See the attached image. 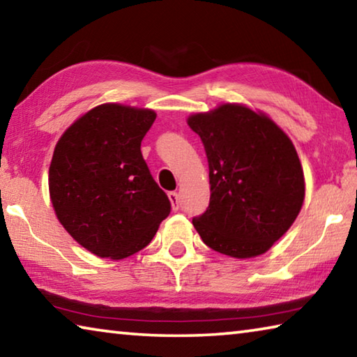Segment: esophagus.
<instances>
[{"instance_id":"esophagus-1","label":"esophagus","mask_w":357,"mask_h":357,"mask_svg":"<svg viewBox=\"0 0 357 357\" xmlns=\"http://www.w3.org/2000/svg\"><path fill=\"white\" fill-rule=\"evenodd\" d=\"M168 197H170L173 211H178L179 209V195H178V193L176 192H170V193H168Z\"/></svg>"}]
</instances>
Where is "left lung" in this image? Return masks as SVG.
Segmentation results:
<instances>
[{"label":"left lung","instance_id":"1","mask_svg":"<svg viewBox=\"0 0 357 357\" xmlns=\"http://www.w3.org/2000/svg\"><path fill=\"white\" fill-rule=\"evenodd\" d=\"M187 124L204 144L211 184L209 206L193 227L223 255H263L304 203V172L293 142L268 114L243 104L193 113Z\"/></svg>","mask_w":357,"mask_h":357}]
</instances>
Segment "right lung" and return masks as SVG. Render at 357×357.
<instances>
[{
    "label": "right lung",
    "mask_w": 357,
    "mask_h": 357,
    "mask_svg": "<svg viewBox=\"0 0 357 357\" xmlns=\"http://www.w3.org/2000/svg\"><path fill=\"white\" fill-rule=\"evenodd\" d=\"M155 112L102 104L59 138L48 170L58 220L84 249L121 259L146 247L170 214L167 193L142 155Z\"/></svg>",
    "instance_id": "right-lung-1"
}]
</instances>
